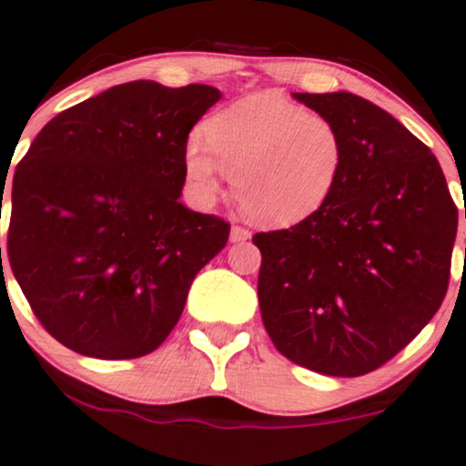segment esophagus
<instances>
[{
    "label": "esophagus",
    "instance_id": "obj_1",
    "mask_svg": "<svg viewBox=\"0 0 466 466\" xmlns=\"http://www.w3.org/2000/svg\"><path fill=\"white\" fill-rule=\"evenodd\" d=\"M247 239H250L248 228L238 227V224H235V227L231 228V242H247Z\"/></svg>",
    "mask_w": 466,
    "mask_h": 466
}]
</instances>
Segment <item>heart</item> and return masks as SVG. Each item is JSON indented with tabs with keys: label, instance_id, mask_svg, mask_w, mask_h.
<instances>
[{
	"label": "heart",
	"instance_id": "b5f03b06",
	"mask_svg": "<svg viewBox=\"0 0 466 466\" xmlns=\"http://www.w3.org/2000/svg\"><path fill=\"white\" fill-rule=\"evenodd\" d=\"M205 134L207 140L193 134L185 145L191 200L211 207L228 174L239 208L264 227L315 216L330 200L346 160L334 120L264 92L219 109Z\"/></svg>",
	"mask_w": 466,
	"mask_h": 466
}]
</instances>
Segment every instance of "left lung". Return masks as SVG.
I'll use <instances>...</instances> for the list:
<instances>
[{
    "instance_id": "left-lung-1",
    "label": "left lung",
    "mask_w": 466,
    "mask_h": 466,
    "mask_svg": "<svg viewBox=\"0 0 466 466\" xmlns=\"http://www.w3.org/2000/svg\"><path fill=\"white\" fill-rule=\"evenodd\" d=\"M292 96L337 123L346 160L315 216L253 235L261 319L292 363L363 376L441 308L458 208L431 149L385 109L350 92Z\"/></svg>"
}]
</instances>
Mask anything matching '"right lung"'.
<instances>
[{
	"label": "right lung",
	"instance_id": "add662e5",
	"mask_svg": "<svg viewBox=\"0 0 466 466\" xmlns=\"http://www.w3.org/2000/svg\"><path fill=\"white\" fill-rule=\"evenodd\" d=\"M218 101L200 83L114 86L56 114L17 165L10 268L66 348L107 360L154 352L198 270L227 247L231 224L177 200L191 127Z\"/></svg>",
	"mask_w": 466,
	"mask_h": 466
}]
</instances>
